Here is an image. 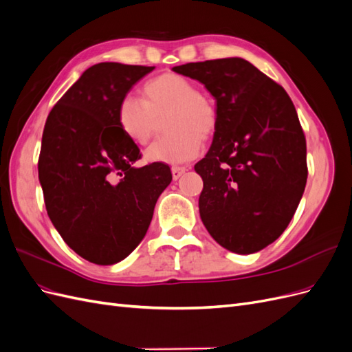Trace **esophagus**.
<instances>
[{"label":"esophagus","instance_id":"34e87169","mask_svg":"<svg viewBox=\"0 0 352 352\" xmlns=\"http://www.w3.org/2000/svg\"><path fill=\"white\" fill-rule=\"evenodd\" d=\"M185 172H186L185 167H180V166H173V167H172V175H173V179H175V180H177Z\"/></svg>","mask_w":352,"mask_h":352}]
</instances>
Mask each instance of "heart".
Returning <instances> with one entry per match:
<instances>
[{"mask_svg": "<svg viewBox=\"0 0 352 352\" xmlns=\"http://www.w3.org/2000/svg\"><path fill=\"white\" fill-rule=\"evenodd\" d=\"M144 100L127 95L119 105L122 131L138 145L150 142L158 119L166 114V132L145 151L151 163L180 164L195 158L201 140H208L217 126V110L199 94L194 82L176 73H163L144 85Z\"/></svg>", "mask_w": 352, "mask_h": 352, "instance_id": "obj_1", "label": "heart"}]
</instances>
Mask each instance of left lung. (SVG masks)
I'll return each instance as SVG.
<instances>
[{
  "instance_id": "1",
  "label": "left lung",
  "mask_w": 352,
  "mask_h": 352,
  "mask_svg": "<svg viewBox=\"0 0 352 352\" xmlns=\"http://www.w3.org/2000/svg\"><path fill=\"white\" fill-rule=\"evenodd\" d=\"M217 104V126L195 164L199 216L217 243L252 254L289 225L307 184V145L289 95L250 61L232 57L176 66Z\"/></svg>"
}]
</instances>
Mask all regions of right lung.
<instances>
[{
    "instance_id": "1",
    "label": "right lung",
    "mask_w": 352,
    "mask_h": 352,
    "mask_svg": "<svg viewBox=\"0 0 352 352\" xmlns=\"http://www.w3.org/2000/svg\"><path fill=\"white\" fill-rule=\"evenodd\" d=\"M154 69L98 63L45 122L38 173L48 217L63 241L95 264L119 263L140 245L172 182L164 163L133 167L140 148L117 119L126 94Z\"/></svg>"
}]
</instances>
